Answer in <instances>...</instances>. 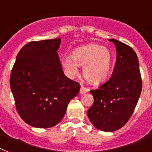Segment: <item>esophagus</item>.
Masks as SVG:
<instances>
[{"label": "esophagus", "instance_id": "esophagus-1", "mask_svg": "<svg viewBox=\"0 0 152 152\" xmlns=\"http://www.w3.org/2000/svg\"><path fill=\"white\" fill-rule=\"evenodd\" d=\"M88 91H89L88 88H86V87H83V86H81V88H80V93L81 94H83L87 93V92H88Z\"/></svg>", "mask_w": 152, "mask_h": 152}]
</instances>
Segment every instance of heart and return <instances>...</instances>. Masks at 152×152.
Segmentation results:
<instances>
[{
    "label": "heart",
    "instance_id": "obj_1",
    "mask_svg": "<svg viewBox=\"0 0 152 152\" xmlns=\"http://www.w3.org/2000/svg\"><path fill=\"white\" fill-rule=\"evenodd\" d=\"M112 53L107 48L89 44L76 48L72 58H65L64 68L70 76L78 75V66H83V74L90 84L99 85L108 78L112 67Z\"/></svg>",
    "mask_w": 152,
    "mask_h": 152
}]
</instances>
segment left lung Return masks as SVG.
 I'll return each instance as SVG.
<instances>
[{
    "instance_id": "obj_1",
    "label": "left lung",
    "mask_w": 152,
    "mask_h": 152,
    "mask_svg": "<svg viewBox=\"0 0 152 152\" xmlns=\"http://www.w3.org/2000/svg\"><path fill=\"white\" fill-rule=\"evenodd\" d=\"M116 61L111 78L97 90H91L94 104L87 115L97 129L113 132L127 123L142 89L137 56L133 49L115 39Z\"/></svg>"
}]
</instances>
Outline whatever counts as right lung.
I'll list each match as a JSON object with an SVG mask.
<instances>
[{"instance_id":"right-lung-1","label":"right lung","mask_w":152,"mask_h":152,"mask_svg":"<svg viewBox=\"0 0 152 152\" xmlns=\"http://www.w3.org/2000/svg\"><path fill=\"white\" fill-rule=\"evenodd\" d=\"M60 44V38L29 42L19 50L12 68L10 87L16 109L33 127L57 125L80 91V83L64 74L57 52Z\"/></svg>"}]
</instances>
